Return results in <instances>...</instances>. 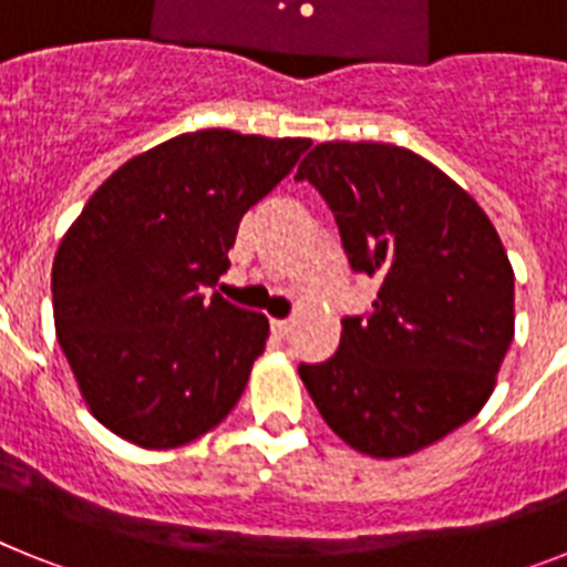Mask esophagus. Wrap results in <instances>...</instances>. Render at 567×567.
Masks as SVG:
<instances>
[{"instance_id": "obj_1", "label": "esophagus", "mask_w": 567, "mask_h": 567, "mask_svg": "<svg viewBox=\"0 0 567 567\" xmlns=\"http://www.w3.org/2000/svg\"><path fill=\"white\" fill-rule=\"evenodd\" d=\"M272 332L278 334V338H287V334L292 332V320H280V318H272Z\"/></svg>"}]
</instances>
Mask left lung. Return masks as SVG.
Returning <instances> with one entry per match:
<instances>
[{"label":"left lung","instance_id":"1","mask_svg":"<svg viewBox=\"0 0 567 567\" xmlns=\"http://www.w3.org/2000/svg\"><path fill=\"white\" fill-rule=\"evenodd\" d=\"M332 207L354 272L380 280L369 318H346L338 352L298 374L354 452L409 457L491 398L514 340V269L474 198L423 155L323 142L300 162Z\"/></svg>","mask_w":567,"mask_h":567}]
</instances>
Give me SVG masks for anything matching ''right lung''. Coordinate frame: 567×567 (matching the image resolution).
Returning <instances> with one entry per match:
<instances>
[{
	"instance_id": "1",
	"label": "right lung",
	"mask_w": 567,
	"mask_h": 567,
	"mask_svg": "<svg viewBox=\"0 0 567 567\" xmlns=\"http://www.w3.org/2000/svg\"><path fill=\"white\" fill-rule=\"evenodd\" d=\"M309 138L182 133L90 195L53 258V323L90 414L167 452L221 423L269 338L267 315L213 292L238 224Z\"/></svg>"
}]
</instances>
